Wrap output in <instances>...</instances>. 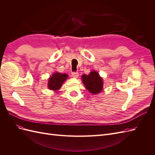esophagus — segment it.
Listing matches in <instances>:
<instances>
[{
    "label": "esophagus",
    "instance_id": "1",
    "mask_svg": "<svg viewBox=\"0 0 155 155\" xmlns=\"http://www.w3.org/2000/svg\"><path fill=\"white\" fill-rule=\"evenodd\" d=\"M72 76H73L74 78H78V76H79V73H78V72H74L72 73Z\"/></svg>",
    "mask_w": 155,
    "mask_h": 155
}]
</instances>
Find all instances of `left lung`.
I'll return each mask as SVG.
<instances>
[{"label": "left lung", "mask_w": 155, "mask_h": 155, "mask_svg": "<svg viewBox=\"0 0 155 155\" xmlns=\"http://www.w3.org/2000/svg\"><path fill=\"white\" fill-rule=\"evenodd\" d=\"M81 78L84 85L90 92L95 94L102 91L103 80L97 72L92 71L88 75H82Z\"/></svg>", "instance_id": "1"}]
</instances>
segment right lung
<instances>
[{
    "instance_id": "obj_1",
    "label": "right lung",
    "mask_w": 155,
    "mask_h": 155,
    "mask_svg": "<svg viewBox=\"0 0 155 155\" xmlns=\"http://www.w3.org/2000/svg\"><path fill=\"white\" fill-rule=\"evenodd\" d=\"M67 78L68 75L66 74H61L59 72L54 73L52 76L49 78L48 88L50 90L53 91L59 90Z\"/></svg>"
}]
</instances>
